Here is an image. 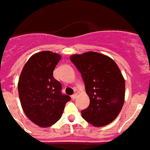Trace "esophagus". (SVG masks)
Returning a JSON list of instances; mask_svg holds the SVG:
<instances>
[{
	"instance_id": "esophagus-1",
	"label": "esophagus",
	"mask_w": 150,
	"mask_h": 150,
	"mask_svg": "<svg viewBox=\"0 0 150 150\" xmlns=\"http://www.w3.org/2000/svg\"><path fill=\"white\" fill-rule=\"evenodd\" d=\"M76 97H77V93H75V94H73L72 96H71V98H72V99H75Z\"/></svg>"
}]
</instances>
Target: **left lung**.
<instances>
[{
    "mask_svg": "<svg viewBox=\"0 0 150 150\" xmlns=\"http://www.w3.org/2000/svg\"><path fill=\"white\" fill-rule=\"evenodd\" d=\"M70 60L83 79L90 103L81 111L93 126H106L117 117L125 100V79L116 63L108 56L88 52L73 54Z\"/></svg>",
    "mask_w": 150,
    "mask_h": 150,
    "instance_id": "obj_1",
    "label": "left lung"
}]
</instances>
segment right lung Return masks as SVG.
<instances>
[{
	"instance_id": "1",
	"label": "right lung",
	"mask_w": 150,
	"mask_h": 150,
	"mask_svg": "<svg viewBox=\"0 0 150 150\" xmlns=\"http://www.w3.org/2000/svg\"><path fill=\"white\" fill-rule=\"evenodd\" d=\"M62 56L50 51L33 54L21 73L18 88L23 111L32 122L48 127L58 122L70 96L62 93V85L53 71Z\"/></svg>"
}]
</instances>
